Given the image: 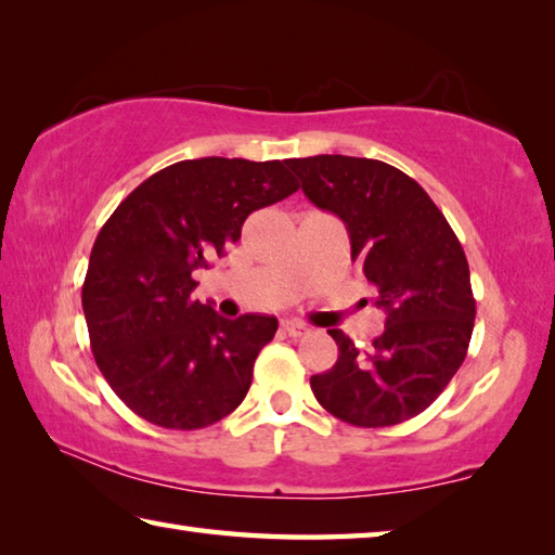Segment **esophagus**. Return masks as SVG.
Returning a JSON list of instances; mask_svg holds the SVG:
<instances>
[{"instance_id": "34e87169", "label": "esophagus", "mask_w": 555, "mask_h": 555, "mask_svg": "<svg viewBox=\"0 0 555 555\" xmlns=\"http://www.w3.org/2000/svg\"><path fill=\"white\" fill-rule=\"evenodd\" d=\"M281 332H284V335H288V337H300V335H306L308 327L304 325V322L284 320V322H281Z\"/></svg>"}]
</instances>
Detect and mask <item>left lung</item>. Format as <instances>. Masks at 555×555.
Returning <instances> with one entry per match:
<instances>
[{
    "mask_svg": "<svg viewBox=\"0 0 555 555\" xmlns=\"http://www.w3.org/2000/svg\"><path fill=\"white\" fill-rule=\"evenodd\" d=\"M286 167L312 204L347 225L351 259L386 312L369 349L330 330L337 364L310 388L347 425H400L425 412L466 359L476 320L466 251L427 191L380 159L315 155Z\"/></svg>",
    "mask_w": 555,
    "mask_h": 555,
    "instance_id": "1",
    "label": "left lung"
}]
</instances>
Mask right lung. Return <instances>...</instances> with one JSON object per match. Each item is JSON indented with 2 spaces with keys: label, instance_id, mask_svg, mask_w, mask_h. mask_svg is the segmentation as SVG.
Instances as JSON below:
<instances>
[{
  "label": "right lung",
  "instance_id": "obj_1",
  "mask_svg": "<svg viewBox=\"0 0 555 555\" xmlns=\"http://www.w3.org/2000/svg\"><path fill=\"white\" fill-rule=\"evenodd\" d=\"M298 191L284 163L201 157L130 191L99 230L82 308L96 366L138 417L204 429L245 400L274 315L220 318L191 271L237 243L251 210Z\"/></svg>",
  "mask_w": 555,
  "mask_h": 555
}]
</instances>
